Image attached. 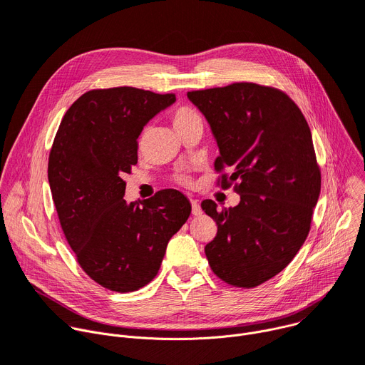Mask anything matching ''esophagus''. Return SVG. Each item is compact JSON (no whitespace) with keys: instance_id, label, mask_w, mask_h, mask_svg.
<instances>
[{"instance_id":"esophagus-1","label":"esophagus","mask_w":365,"mask_h":365,"mask_svg":"<svg viewBox=\"0 0 365 365\" xmlns=\"http://www.w3.org/2000/svg\"><path fill=\"white\" fill-rule=\"evenodd\" d=\"M190 201H191V212H192V215H194V216H200L201 213H203V212H201V207H200V205H198V201H197V200L191 198Z\"/></svg>"}]
</instances>
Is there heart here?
<instances>
[{
    "instance_id": "1",
    "label": "heart",
    "mask_w": 365,
    "mask_h": 365,
    "mask_svg": "<svg viewBox=\"0 0 365 365\" xmlns=\"http://www.w3.org/2000/svg\"><path fill=\"white\" fill-rule=\"evenodd\" d=\"M198 118H200V115L192 108H190V107H180L174 113V125H175V128H178V126L187 125V123H190V121L198 120ZM178 181L180 182H188V178L185 175H180Z\"/></svg>"
}]
</instances>
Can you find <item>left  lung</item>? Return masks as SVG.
Listing matches in <instances>:
<instances>
[{"label":"left lung","mask_w":365,"mask_h":365,"mask_svg":"<svg viewBox=\"0 0 365 365\" xmlns=\"http://www.w3.org/2000/svg\"><path fill=\"white\" fill-rule=\"evenodd\" d=\"M188 100L207 120L219 148L215 168L232 170L235 207L201 209L217 225L206 245L213 272L235 287H257L284 269L307 237L320 194V171L307 121L275 88L236 83L191 91Z\"/></svg>","instance_id":"8db88e82"}]
</instances>
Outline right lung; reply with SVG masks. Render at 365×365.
<instances>
[{"label":"right lung","instance_id":"add662e5","mask_svg":"<svg viewBox=\"0 0 365 365\" xmlns=\"http://www.w3.org/2000/svg\"><path fill=\"white\" fill-rule=\"evenodd\" d=\"M175 100L133 87L93 90L68 108L53 140L48 178L62 230L81 268L108 290L152 281L191 213L188 198L171 188L142 207L123 198L139 135Z\"/></svg>","mask_w":365,"mask_h":365}]
</instances>
